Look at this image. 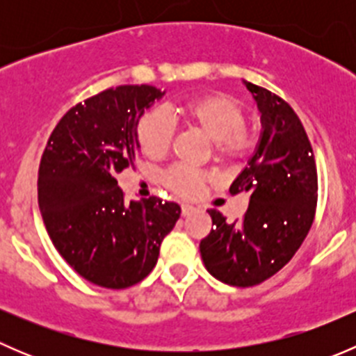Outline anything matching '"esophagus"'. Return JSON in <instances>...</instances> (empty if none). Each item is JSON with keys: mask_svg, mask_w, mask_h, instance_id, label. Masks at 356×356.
Masks as SVG:
<instances>
[{"mask_svg": "<svg viewBox=\"0 0 356 356\" xmlns=\"http://www.w3.org/2000/svg\"><path fill=\"white\" fill-rule=\"evenodd\" d=\"M195 210H196V208L191 207V204H182V207H181V211H182V215H184V217L191 215Z\"/></svg>", "mask_w": 356, "mask_h": 356, "instance_id": "obj_1", "label": "esophagus"}]
</instances>
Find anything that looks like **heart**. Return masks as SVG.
<instances>
[{"instance_id": "b5f03b06", "label": "heart", "mask_w": 356, "mask_h": 356, "mask_svg": "<svg viewBox=\"0 0 356 356\" xmlns=\"http://www.w3.org/2000/svg\"><path fill=\"white\" fill-rule=\"evenodd\" d=\"M168 113L211 139L213 156L222 163L245 161L254 153L258 138L246 125V108L232 96L224 92L195 96L177 103ZM175 127L163 111H148L143 115L136 127V138L141 152L152 160H160L168 153L174 141ZM213 175L207 170H195L184 165H174L161 177L167 189L181 198H195L211 182Z\"/></svg>"}]
</instances>
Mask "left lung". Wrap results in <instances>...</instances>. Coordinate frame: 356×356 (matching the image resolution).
I'll return each instance as SVG.
<instances>
[{
	"mask_svg": "<svg viewBox=\"0 0 356 356\" xmlns=\"http://www.w3.org/2000/svg\"><path fill=\"white\" fill-rule=\"evenodd\" d=\"M261 111L260 145L229 188L246 193L245 217L225 222L208 210L211 231L201 239L207 270L236 288H251L277 274L307 238L317 210V163L307 131L288 102L248 82Z\"/></svg>",
	"mask_w": 356,
	"mask_h": 356,
	"instance_id": "1",
	"label": "left lung"
}]
</instances>
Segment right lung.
<instances>
[{
	"label": "right lung",
	"mask_w": 356,
	"mask_h": 356,
	"mask_svg": "<svg viewBox=\"0 0 356 356\" xmlns=\"http://www.w3.org/2000/svg\"><path fill=\"white\" fill-rule=\"evenodd\" d=\"M163 92L118 86L77 103L60 118L42 152L38 201L63 260L86 281L108 289L141 282L181 207L156 196L125 201L117 175L134 167L136 127Z\"/></svg>",
	"instance_id": "add662e5"
}]
</instances>
